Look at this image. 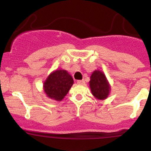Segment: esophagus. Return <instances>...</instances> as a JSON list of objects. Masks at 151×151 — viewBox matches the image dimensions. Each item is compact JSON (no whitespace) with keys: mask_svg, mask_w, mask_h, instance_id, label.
Returning <instances> with one entry per match:
<instances>
[{"mask_svg":"<svg viewBox=\"0 0 151 151\" xmlns=\"http://www.w3.org/2000/svg\"><path fill=\"white\" fill-rule=\"evenodd\" d=\"M77 84H81V85H83V84H85V81H84V79H82V80H78L77 81Z\"/></svg>","mask_w":151,"mask_h":151,"instance_id":"1","label":"esophagus"}]
</instances>
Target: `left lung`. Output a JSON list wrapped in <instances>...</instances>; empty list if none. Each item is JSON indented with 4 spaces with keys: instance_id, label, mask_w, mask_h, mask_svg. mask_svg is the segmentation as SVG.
Masks as SVG:
<instances>
[{
    "instance_id": "1",
    "label": "left lung",
    "mask_w": 151,
    "mask_h": 151,
    "mask_svg": "<svg viewBox=\"0 0 151 151\" xmlns=\"http://www.w3.org/2000/svg\"><path fill=\"white\" fill-rule=\"evenodd\" d=\"M89 86L93 96L99 100L106 99L111 91V86L104 73L98 70L91 74Z\"/></svg>"
}]
</instances>
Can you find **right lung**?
<instances>
[{
    "label": "right lung",
    "instance_id": "obj_1",
    "mask_svg": "<svg viewBox=\"0 0 151 151\" xmlns=\"http://www.w3.org/2000/svg\"><path fill=\"white\" fill-rule=\"evenodd\" d=\"M74 84L73 78L67 70H56L49 74L43 83V90L48 98L60 101Z\"/></svg>",
    "mask_w": 151,
    "mask_h": 151
}]
</instances>
